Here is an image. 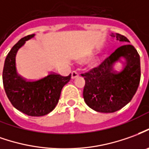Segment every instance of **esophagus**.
I'll use <instances>...</instances> for the list:
<instances>
[{"label": "esophagus", "instance_id": "1", "mask_svg": "<svg viewBox=\"0 0 149 149\" xmlns=\"http://www.w3.org/2000/svg\"><path fill=\"white\" fill-rule=\"evenodd\" d=\"M79 76L78 74V72L77 71H72V79H75V78H77Z\"/></svg>", "mask_w": 149, "mask_h": 149}]
</instances>
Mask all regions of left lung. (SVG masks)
Instances as JSON below:
<instances>
[{"label":"left lung","mask_w":149,"mask_h":149,"mask_svg":"<svg viewBox=\"0 0 149 149\" xmlns=\"http://www.w3.org/2000/svg\"><path fill=\"white\" fill-rule=\"evenodd\" d=\"M123 42L99 66L82 74L85 81L83 97L87 106L102 113H113L125 107L132 99L140 81V59L136 48L125 36L111 34ZM122 63L117 71L114 66Z\"/></svg>","instance_id":"8db88e82"}]
</instances>
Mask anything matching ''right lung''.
I'll list each match as a JSON object with an SVG mask.
<instances>
[{"label": "right lung", "mask_w": 149, "mask_h": 149, "mask_svg": "<svg viewBox=\"0 0 149 149\" xmlns=\"http://www.w3.org/2000/svg\"><path fill=\"white\" fill-rule=\"evenodd\" d=\"M31 35L21 38L10 50L3 68V85L6 95L17 110L30 116H43L52 111L60 99L61 90L71 79V74L62 77L49 73L37 81H26L17 72L16 56Z\"/></svg>", "instance_id": "1"}]
</instances>
